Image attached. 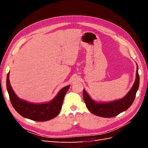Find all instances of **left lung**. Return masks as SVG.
<instances>
[{"mask_svg": "<svg viewBox=\"0 0 148 148\" xmlns=\"http://www.w3.org/2000/svg\"><path fill=\"white\" fill-rule=\"evenodd\" d=\"M136 73L135 83L128 93L123 98L110 102H97L93 100L87 92L83 89V99L88 109L91 113L101 117L110 118L117 116L127 110L135 100L140 84L138 66L136 64Z\"/></svg>", "mask_w": 148, "mask_h": 148, "instance_id": "8db88e82", "label": "left lung"}]
</instances>
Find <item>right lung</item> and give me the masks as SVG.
Segmentation results:
<instances>
[{
    "label": "right lung",
    "mask_w": 148,
    "mask_h": 148,
    "mask_svg": "<svg viewBox=\"0 0 148 148\" xmlns=\"http://www.w3.org/2000/svg\"><path fill=\"white\" fill-rule=\"evenodd\" d=\"M70 85L61 89L57 96L47 102H29L21 99L16 96L11 86L9 72L7 77V89L13 108L22 117L37 122H45L55 118L59 114L66 92Z\"/></svg>",
    "instance_id": "obj_1"
}]
</instances>
